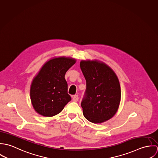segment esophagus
Segmentation results:
<instances>
[{
    "mask_svg": "<svg viewBox=\"0 0 158 158\" xmlns=\"http://www.w3.org/2000/svg\"><path fill=\"white\" fill-rule=\"evenodd\" d=\"M79 99V97H78V95H73V98H72V101L73 102H77Z\"/></svg>",
    "mask_w": 158,
    "mask_h": 158,
    "instance_id": "esophagus-1",
    "label": "esophagus"
}]
</instances>
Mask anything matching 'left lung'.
<instances>
[{
    "label": "left lung",
    "instance_id": "1",
    "mask_svg": "<svg viewBox=\"0 0 158 158\" xmlns=\"http://www.w3.org/2000/svg\"><path fill=\"white\" fill-rule=\"evenodd\" d=\"M80 68L86 81L81 106L85 117L92 123L108 120L117 112L121 98L118 79L103 62L81 61Z\"/></svg>",
    "mask_w": 158,
    "mask_h": 158
}]
</instances>
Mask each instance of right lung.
<instances>
[{
  "mask_svg": "<svg viewBox=\"0 0 158 158\" xmlns=\"http://www.w3.org/2000/svg\"><path fill=\"white\" fill-rule=\"evenodd\" d=\"M76 62L73 58L59 57L45 63L34 78L30 98L35 110L45 117L60 113L71 100L64 76Z\"/></svg>",
  "mask_w": 158,
  "mask_h": 158,
  "instance_id": "add662e5",
  "label": "right lung"
}]
</instances>
